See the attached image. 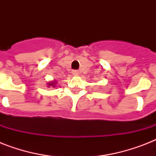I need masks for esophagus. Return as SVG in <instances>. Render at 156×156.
I'll use <instances>...</instances> for the list:
<instances>
[{
    "instance_id": "obj_1",
    "label": "esophagus",
    "mask_w": 156,
    "mask_h": 156,
    "mask_svg": "<svg viewBox=\"0 0 156 156\" xmlns=\"http://www.w3.org/2000/svg\"><path fill=\"white\" fill-rule=\"evenodd\" d=\"M72 74L74 76H78L79 74V71L78 70H73L72 71Z\"/></svg>"
}]
</instances>
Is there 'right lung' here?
<instances>
[{"label":"right lung","instance_id":"add662e5","mask_svg":"<svg viewBox=\"0 0 156 156\" xmlns=\"http://www.w3.org/2000/svg\"><path fill=\"white\" fill-rule=\"evenodd\" d=\"M56 81H52V82H50V83H48V87H55V86H56Z\"/></svg>","mask_w":156,"mask_h":156}]
</instances>
